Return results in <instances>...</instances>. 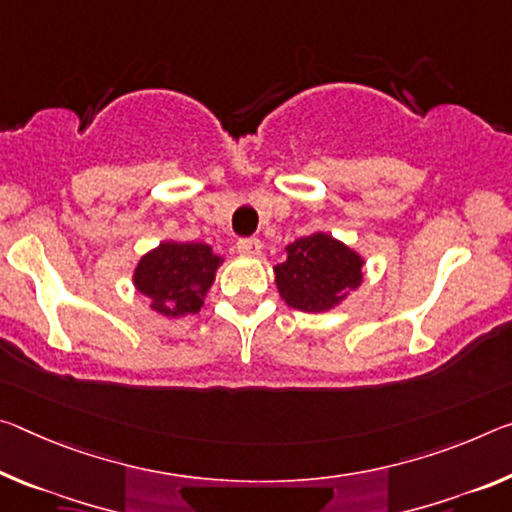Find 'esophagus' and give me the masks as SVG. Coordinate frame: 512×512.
Wrapping results in <instances>:
<instances>
[{
  "mask_svg": "<svg viewBox=\"0 0 512 512\" xmlns=\"http://www.w3.org/2000/svg\"><path fill=\"white\" fill-rule=\"evenodd\" d=\"M237 250L241 255H259V250H262V241L255 237H243L237 241Z\"/></svg>",
  "mask_w": 512,
  "mask_h": 512,
  "instance_id": "obj_1",
  "label": "esophagus"
}]
</instances>
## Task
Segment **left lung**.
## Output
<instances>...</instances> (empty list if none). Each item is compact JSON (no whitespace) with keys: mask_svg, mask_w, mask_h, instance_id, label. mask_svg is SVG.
<instances>
[{"mask_svg":"<svg viewBox=\"0 0 512 512\" xmlns=\"http://www.w3.org/2000/svg\"><path fill=\"white\" fill-rule=\"evenodd\" d=\"M275 282L287 305L303 312H326L362 280V259L344 243L316 232L287 246L275 266Z\"/></svg>","mask_w":512,"mask_h":512,"instance_id":"left-lung-1","label":"left lung"}]
</instances>
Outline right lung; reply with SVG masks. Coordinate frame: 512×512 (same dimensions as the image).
<instances>
[{
    "mask_svg": "<svg viewBox=\"0 0 512 512\" xmlns=\"http://www.w3.org/2000/svg\"><path fill=\"white\" fill-rule=\"evenodd\" d=\"M221 257L205 243H161L134 271L136 289L150 298V307L166 316L196 314Z\"/></svg>",
    "mask_w": 512,
    "mask_h": 512,
    "instance_id": "add662e5",
    "label": "right lung"
}]
</instances>
